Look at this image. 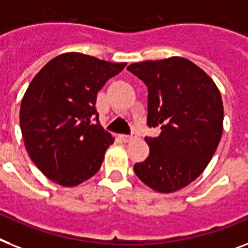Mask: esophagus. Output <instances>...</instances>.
Instances as JSON below:
<instances>
[{
  "instance_id": "obj_1",
  "label": "esophagus",
  "mask_w": 248,
  "mask_h": 248,
  "mask_svg": "<svg viewBox=\"0 0 248 248\" xmlns=\"http://www.w3.org/2000/svg\"><path fill=\"white\" fill-rule=\"evenodd\" d=\"M121 139H122V141L124 142H130L132 140L136 139V135L135 134H131V135H121Z\"/></svg>"
}]
</instances>
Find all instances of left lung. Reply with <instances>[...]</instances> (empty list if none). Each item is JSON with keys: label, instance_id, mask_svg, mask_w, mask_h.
Instances as JSON below:
<instances>
[{"label": "left lung", "instance_id": "1", "mask_svg": "<svg viewBox=\"0 0 248 248\" xmlns=\"http://www.w3.org/2000/svg\"><path fill=\"white\" fill-rule=\"evenodd\" d=\"M148 86V126L158 138H145L150 153L136 163V176L153 190L178 191L204 172L223 132V102L215 82L182 57L144 61L127 67Z\"/></svg>", "mask_w": 248, "mask_h": 248}]
</instances>
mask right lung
<instances>
[{"mask_svg":"<svg viewBox=\"0 0 248 248\" xmlns=\"http://www.w3.org/2000/svg\"><path fill=\"white\" fill-rule=\"evenodd\" d=\"M124 66L70 52L34 76L21 100L20 127L26 152L47 178L71 187L99 170L114 139L100 126L96 94Z\"/></svg>","mask_w":248,"mask_h":248,"instance_id":"right-lung-1","label":"right lung"}]
</instances>
